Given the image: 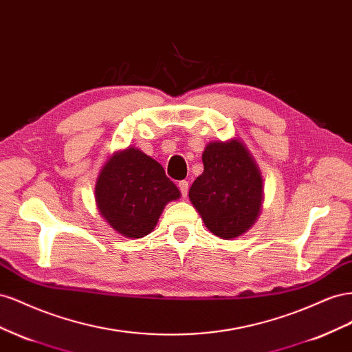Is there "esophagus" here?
I'll return each instance as SVG.
<instances>
[{
    "label": "esophagus",
    "mask_w": 352,
    "mask_h": 352,
    "mask_svg": "<svg viewBox=\"0 0 352 352\" xmlns=\"http://www.w3.org/2000/svg\"><path fill=\"white\" fill-rule=\"evenodd\" d=\"M178 188H179V192H182L183 197H186L187 193H188V183L186 182V179H183V182L178 183Z\"/></svg>",
    "instance_id": "esophagus-1"
}]
</instances>
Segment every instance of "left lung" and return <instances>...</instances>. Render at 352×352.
<instances>
[{
  "label": "left lung",
  "instance_id": "8db88e82",
  "mask_svg": "<svg viewBox=\"0 0 352 352\" xmlns=\"http://www.w3.org/2000/svg\"><path fill=\"white\" fill-rule=\"evenodd\" d=\"M202 162L204 173L190 187V200L210 233L226 240L242 236L263 204V177L252 155L233 138L209 143Z\"/></svg>",
  "mask_w": 352,
  "mask_h": 352
}]
</instances>
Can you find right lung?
<instances>
[{
	"mask_svg": "<svg viewBox=\"0 0 352 352\" xmlns=\"http://www.w3.org/2000/svg\"><path fill=\"white\" fill-rule=\"evenodd\" d=\"M179 196L162 165L135 147L110 156L96 183L100 214L119 234L129 239L147 236L165 205Z\"/></svg>",
	"mask_w": 352,
	"mask_h": 352,
	"instance_id": "1",
	"label": "right lung"
}]
</instances>
